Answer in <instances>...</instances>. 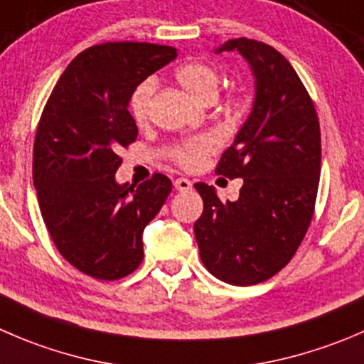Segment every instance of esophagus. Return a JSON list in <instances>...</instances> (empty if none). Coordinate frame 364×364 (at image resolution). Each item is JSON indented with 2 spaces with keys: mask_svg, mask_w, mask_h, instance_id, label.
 Returning <instances> with one entry per match:
<instances>
[{
  "mask_svg": "<svg viewBox=\"0 0 364 364\" xmlns=\"http://www.w3.org/2000/svg\"><path fill=\"white\" fill-rule=\"evenodd\" d=\"M174 188L179 190V192H188V190L192 188V181L186 178H178L174 181Z\"/></svg>",
  "mask_w": 364,
  "mask_h": 364,
  "instance_id": "34e87169",
  "label": "esophagus"
}]
</instances>
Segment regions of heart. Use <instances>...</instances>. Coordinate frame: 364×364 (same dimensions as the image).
Here are the masks:
<instances>
[{
  "mask_svg": "<svg viewBox=\"0 0 364 364\" xmlns=\"http://www.w3.org/2000/svg\"><path fill=\"white\" fill-rule=\"evenodd\" d=\"M178 83L185 88L186 92L197 101V103H210L218 92L220 87V76L211 65L203 62H186L179 65L174 73ZM154 92V81L146 80L139 85L133 94L132 110L136 122H146L149 115V101ZM235 101H229L228 107H235ZM217 149V139L213 135H199L179 142L172 151V156L181 167L193 168L199 167L204 158Z\"/></svg>",
  "mask_w": 364,
  "mask_h": 364,
  "instance_id": "heart-1",
  "label": "heart"
}]
</instances>
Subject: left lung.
<instances>
[{"label": "left lung", "mask_w": 364, "mask_h": 364, "mask_svg": "<svg viewBox=\"0 0 364 364\" xmlns=\"http://www.w3.org/2000/svg\"><path fill=\"white\" fill-rule=\"evenodd\" d=\"M254 76L249 117L224 151L217 174L243 181L236 200L196 183L204 203L193 224L200 259L217 279L250 287L270 279L301 245L316 200L320 126L311 97L287 58L270 46L232 38Z\"/></svg>", "instance_id": "8db88e82"}]
</instances>
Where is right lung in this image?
I'll return each instance as SVG.
<instances>
[{"label":"right lung","instance_id":"right-lung-1","mask_svg":"<svg viewBox=\"0 0 364 364\" xmlns=\"http://www.w3.org/2000/svg\"><path fill=\"white\" fill-rule=\"evenodd\" d=\"M176 58L171 46L107 42L85 49L60 76L33 146L38 206L56 249L96 279H121L144 257L142 232L171 193L167 176L117 183L121 147L139 129L135 88Z\"/></svg>","mask_w":364,"mask_h":364}]
</instances>
